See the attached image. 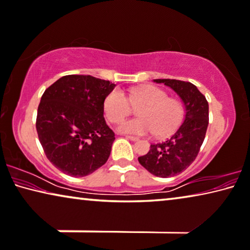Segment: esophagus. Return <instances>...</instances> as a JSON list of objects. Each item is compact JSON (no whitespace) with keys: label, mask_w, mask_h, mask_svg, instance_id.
Returning a JSON list of instances; mask_svg holds the SVG:
<instances>
[{"label":"esophagus","mask_w":250,"mask_h":250,"mask_svg":"<svg viewBox=\"0 0 250 250\" xmlns=\"http://www.w3.org/2000/svg\"><path fill=\"white\" fill-rule=\"evenodd\" d=\"M126 138H127V140H129V141H133V142L138 141V137H135V136H129V135H127V136H126Z\"/></svg>","instance_id":"obj_1"}]
</instances>
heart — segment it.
<instances>
[{"label":"heart","instance_id":"b5f03b06","mask_svg":"<svg viewBox=\"0 0 250 250\" xmlns=\"http://www.w3.org/2000/svg\"><path fill=\"white\" fill-rule=\"evenodd\" d=\"M132 105L138 107L140 117L123 122L118 132L133 135L155 133L164 137L174 133L183 121L182 104L155 86H145L132 90L129 99L121 89H114L104 102V112L110 122L118 123L132 112Z\"/></svg>","mask_w":250,"mask_h":250}]
</instances>
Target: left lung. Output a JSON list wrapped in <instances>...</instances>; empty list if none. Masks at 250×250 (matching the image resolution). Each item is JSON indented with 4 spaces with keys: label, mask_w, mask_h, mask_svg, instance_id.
<instances>
[{
    "label": "left lung",
    "mask_w": 250,
    "mask_h": 250,
    "mask_svg": "<svg viewBox=\"0 0 250 250\" xmlns=\"http://www.w3.org/2000/svg\"><path fill=\"white\" fill-rule=\"evenodd\" d=\"M174 90L184 106V121L171 138L152 144L147 154L138 162L149 173L171 178L183 172L197 157L209 124V105L193 83L175 79H154Z\"/></svg>",
    "instance_id": "8db88e82"
}]
</instances>
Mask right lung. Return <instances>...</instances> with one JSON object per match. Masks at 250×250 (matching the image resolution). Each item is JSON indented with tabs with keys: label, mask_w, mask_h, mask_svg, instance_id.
I'll list each match as a JSON object with an SVG mask.
<instances>
[{
	"label": "right lung",
	"mask_w": 250,
	"mask_h": 250,
	"mask_svg": "<svg viewBox=\"0 0 250 250\" xmlns=\"http://www.w3.org/2000/svg\"><path fill=\"white\" fill-rule=\"evenodd\" d=\"M115 83L89 75H68L45 89L37 132L48 160L64 174L93 173L110 155L115 134L104 118V102Z\"/></svg>",
	"instance_id": "1"
}]
</instances>
